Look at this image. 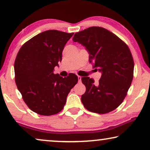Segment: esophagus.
<instances>
[{
  "label": "esophagus",
  "mask_w": 150,
  "mask_h": 150,
  "mask_svg": "<svg viewBox=\"0 0 150 150\" xmlns=\"http://www.w3.org/2000/svg\"><path fill=\"white\" fill-rule=\"evenodd\" d=\"M81 79H82L81 76H78V80H79V83H80V82H81Z\"/></svg>",
  "instance_id": "1"
}]
</instances>
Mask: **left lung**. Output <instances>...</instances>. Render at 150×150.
I'll return each instance as SVG.
<instances>
[{
  "instance_id": "obj_1",
  "label": "left lung",
  "mask_w": 150,
  "mask_h": 150,
  "mask_svg": "<svg viewBox=\"0 0 150 150\" xmlns=\"http://www.w3.org/2000/svg\"><path fill=\"white\" fill-rule=\"evenodd\" d=\"M72 40L85 46L89 62L102 72L99 82L83 77L86 91L81 101L86 109L99 114L115 109L126 98L132 83L134 60L128 46L116 35L100 26L74 34Z\"/></svg>"
}]
</instances>
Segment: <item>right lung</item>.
<instances>
[{
  "instance_id": "right-lung-1",
  "label": "right lung",
  "mask_w": 150,
  "mask_h": 150,
  "mask_svg": "<svg viewBox=\"0 0 150 150\" xmlns=\"http://www.w3.org/2000/svg\"><path fill=\"white\" fill-rule=\"evenodd\" d=\"M73 35L46 30L24 43L18 52L14 63L16 84L28 107L41 115L60 112L78 82L74 74L63 78L53 71L62 60L65 45Z\"/></svg>"
}]
</instances>
